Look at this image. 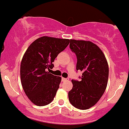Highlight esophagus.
<instances>
[{
	"label": "esophagus",
	"instance_id": "34e87169",
	"mask_svg": "<svg viewBox=\"0 0 129 129\" xmlns=\"http://www.w3.org/2000/svg\"><path fill=\"white\" fill-rule=\"evenodd\" d=\"M62 81H69V79L68 78H62Z\"/></svg>",
	"mask_w": 129,
	"mask_h": 129
}]
</instances>
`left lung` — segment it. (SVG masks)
<instances>
[{
    "label": "left lung",
    "instance_id": "obj_1",
    "mask_svg": "<svg viewBox=\"0 0 129 129\" xmlns=\"http://www.w3.org/2000/svg\"><path fill=\"white\" fill-rule=\"evenodd\" d=\"M70 48L76 54V70L82 74L81 81L72 80L73 88L68 98L73 106L86 110L96 104L105 92L108 63L103 52L91 41L70 40Z\"/></svg>",
    "mask_w": 129,
    "mask_h": 129
}]
</instances>
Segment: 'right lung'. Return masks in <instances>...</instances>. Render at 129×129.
<instances>
[{"label": "right lung", "instance_id": "add662e5", "mask_svg": "<svg viewBox=\"0 0 129 129\" xmlns=\"http://www.w3.org/2000/svg\"><path fill=\"white\" fill-rule=\"evenodd\" d=\"M69 43L68 39L42 36L33 41L25 52L20 64L21 83L34 104L44 106L54 100L61 77L46 70L54 67L55 57Z\"/></svg>", "mask_w": 129, "mask_h": 129}]
</instances>
